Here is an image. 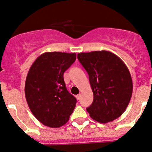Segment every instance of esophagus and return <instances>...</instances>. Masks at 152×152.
Wrapping results in <instances>:
<instances>
[{"label": "esophagus", "mask_w": 152, "mask_h": 152, "mask_svg": "<svg viewBox=\"0 0 152 152\" xmlns=\"http://www.w3.org/2000/svg\"><path fill=\"white\" fill-rule=\"evenodd\" d=\"M75 98H77V100H79L80 98V94H78L75 95Z\"/></svg>", "instance_id": "esophagus-1"}]
</instances>
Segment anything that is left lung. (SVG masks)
Masks as SVG:
<instances>
[{"label":"left lung","mask_w":152,"mask_h":152,"mask_svg":"<svg viewBox=\"0 0 152 152\" xmlns=\"http://www.w3.org/2000/svg\"><path fill=\"white\" fill-rule=\"evenodd\" d=\"M77 59L89 75L93 102L87 110L99 123L106 124L120 117L131 98V76L120 57L108 51L77 54Z\"/></svg>","instance_id":"left-lung-1"}]
</instances>
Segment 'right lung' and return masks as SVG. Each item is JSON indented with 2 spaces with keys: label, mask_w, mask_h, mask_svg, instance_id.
<instances>
[{
  "label": "right lung",
  "mask_w": 152,
  "mask_h": 152,
  "mask_svg": "<svg viewBox=\"0 0 152 152\" xmlns=\"http://www.w3.org/2000/svg\"><path fill=\"white\" fill-rule=\"evenodd\" d=\"M76 59L75 53L45 52L31 66L25 95L31 111L44 126L59 128L69 121L76 98L67 91L63 75Z\"/></svg>",
  "instance_id": "right-lung-1"
}]
</instances>
